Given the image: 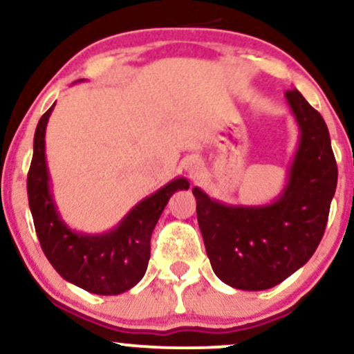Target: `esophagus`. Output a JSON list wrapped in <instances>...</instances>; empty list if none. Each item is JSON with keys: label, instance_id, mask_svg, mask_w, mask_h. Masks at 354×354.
I'll use <instances>...</instances> for the list:
<instances>
[{"label": "esophagus", "instance_id": "obj_1", "mask_svg": "<svg viewBox=\"0 0 354 354\" xmlns=\"http://www.w3.org/2000/svg\"><path fill=\"white\" fill-rule=\"evenodd\" d=\"M183 168H185V171L189 178H196L203 171V163L196 156H189L183 161Z\"/></svg>", "mask_w": 354, "mask_h": 354}]
</instances>
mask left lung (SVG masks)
Returning a JSON list of instances; mask_svg holds the SVG:
<instances>
[{
	"label": "left lung",
	"instance_id": "8db88e82",
	"mask_svg": "<svg viewBox=\"0 0 354 354\" xmlns=\"http://www.w3.org/2000/svg\"><path fill=\"white\" fill-rule=\"evenodd\" d=\"M284 100L299 138L273 201L231 205L193 188L211 268L236 290H270L306 265L323 238L335 196L338 168L323 116L298 89L284 93Z\"/></svg>",
	"mask_w": 354,
	"mask_h": 354
}]
</instances>
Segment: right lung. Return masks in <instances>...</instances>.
Listing matches in <instances>:
<instances>
[{"mask_svg":"<svg viewBox=\"0 0 354 354\" xmlns=\"http://www.w3.org/2000/svg\"><path fill=\"white\" fill-rule=\"evenodd\" d=\"M55 104L36 126L33 160L28 173V200L39 245L48 261L66 281L95 295H121L136 286L145 276L154 226L173 193L188 189L189 181L178 176L166 183L163 188L133 206L115 228L104 233L89 234L70 228L53 198L44 153L46 126Z\"/></svg>","mask_w":354,"mask_h":354,"instance_id":"obj_1","label":"right lung"}]
</instances>
